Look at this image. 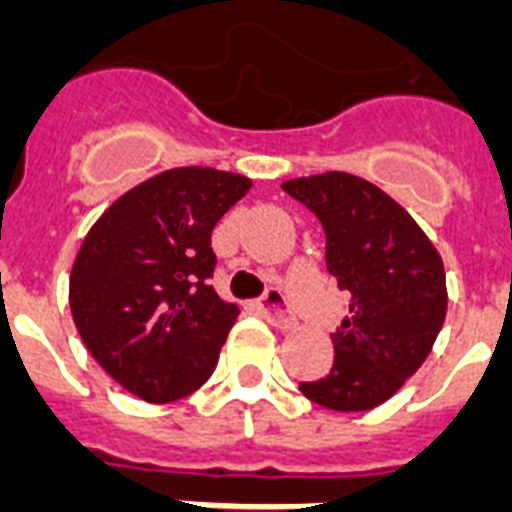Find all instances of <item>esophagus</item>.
<instances>
[{
	"label": "esophagus",
	"instance_id": "esophagus-1",
	"mask_svg": "<svg viewBox=\"0 0 512 512\" xmlns=\"http://www.w3.org/2000/svg\"><path fill=\"white\" fill-rule=\"evenodd\" d=\"M260 308H263L265 319H268L271 325L282 327V330L295 325V317H292V311L287 308V300H284V295L279 290L268 292L263 303H260Z\"/></svg>",
	"mask_w": 512,
	"mask_h": 512
}]
</instances>
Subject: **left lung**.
<instances>
[{
  "instance_id": "left-lung-1",
  "label": "left lung",
  "mask_w": 512,
  "mask_h": 512,
  "mask_svg": "<svg viewBox=\"0 0 512 512\" xmlns=\"http://www.w3.org/2000/svg\"><path fill=\"white\" fill-rule=\"evenodd\" d=\"M284 190L317 214L327 271L351 295L333 333V370L300 392L330 411H370L421 368L446 322L440 252L419 222L373 182L346 171L287 179Z\"/></svg>"
}]
</instances>
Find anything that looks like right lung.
<instances>
[{"instance_id": "right-lung-1", "label": "right lung", "mask_w": 512, "mask_h": 512, "mask_svg": "<svg viewBox=\"0 0 512 512\" xmlns=\"http://www.w3.org/2000/svg\"><path fill=\"white\" fill-rule=\"evenodd\" d=\"M252 179L209 166L155 174L88 230L69 276V306L93 360L131 395L174 403L206 384L239 306L209 276L212 230Z\"/></svg>"}]
</instances>
